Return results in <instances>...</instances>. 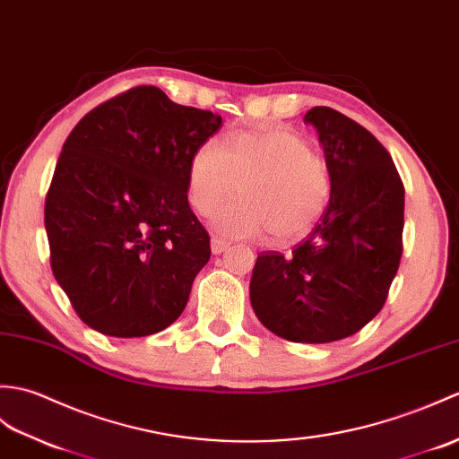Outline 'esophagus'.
I'll return each instance as SVG.
<instances>
[{"instance_id": "obj_1", "label": "esophagus", "mask_w": 459, "mask_h": 459, "mask_svg": "<svg viewBox=\"0 0 459 459\" xmlns=\"http://www.w3.org/2000/svg\"><path fill=\"white\" fill-rule=\"evenodd\" d=\"M210 246H212V253H213V255H220V253H223V251H226V249L230 247V243L220 239V238H212Z\"/></svg>"}]
</instances>
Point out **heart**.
Wrapping results in <instances>:
<instances>
[{"instance_id":"obj_1","label":"heart","mask_w":459,"mask_h":459,"mask_svg":"<svg viewBox=\"0 0 459 459\" xmlns=\"http://www.w3.org/2000/svg\"><path fill=\"white\" fill-rule=\"evenodd\" d=\"M188 200L216 228L233 238L294 241L314 228L332 196V172L322 152L297 131L269 126L230 135L223 145L204 141L192 152L186 172Z\"/></svg>"}]
</instances>
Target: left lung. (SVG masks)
<instances>
[{
  "mask_svg": "<svg viewBox=\"0 0 459 459\" xmlns=\"http://www.w3.org/2000/svg\"><path fill=\"white\" fill-rule=\"evenodd\" d=\"M304 124L318 129L330 204L289 255L259 253L249 297L273 333L328 343L359 332L383 308L403 255L404 186L389 151L358 121L316 106Z\"/></svg>",
  "mask_w": 459,
  "mask_h": 459,
  "instance_id": "left-lung-1",
  "label": "left lung"
}]
</instances>
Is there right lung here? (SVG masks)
Masks as SVG:
<instances>
[{"instance_id": "add662e5", "label": "right lung", "mask_w": 459, "mask_h": 459, "mask_svg": "<svg viewBox=\"0 0 459 459\" xmlns=\"http://www.w3.org/2000/svg\"><path fill=\"white\" fill-rule=\"evenodd\" d=\"M221 126L157 86L100 104L66 137L45 200L50 267L91 330L143 338L185 310L210 259L188 160Z\"/></svg>"}]
</instances>
